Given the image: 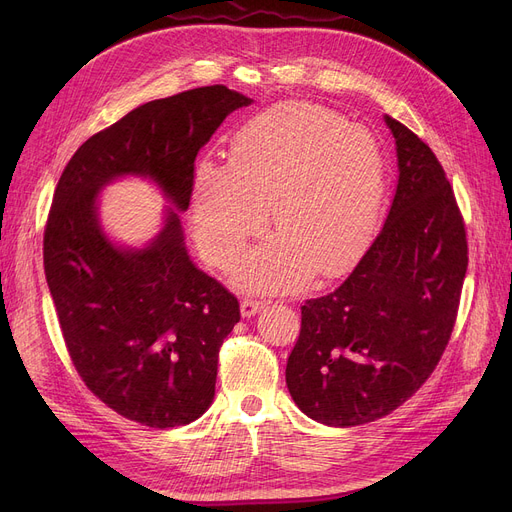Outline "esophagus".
Here are the masks:
<instances>
[{"instance_id": "obj_1", "label": "esophagus", "mask_w": 512, "mask_h": 512, "mask_svg": "<svg viewBox=\"0 0 512 512\" xmlns=\"http://www.w3.org/2000/svg\"><path fill=\"white\" fill-rule=\"evenodd\" d=\"M265 307V301H257V299H242L240 303V311H242V317H251L255 313H259L261 309Z\"/></svg>"}]
</instances>
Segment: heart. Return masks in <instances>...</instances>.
Wrapping results in <instances>:
<instances>
[{
  "mask_svg": "<svg viewBox=\"0 0 512 512\" xmlns=\"http://www.w3.org/2000/svg\"><path fill=\"white\" fill-rule=\"evenodd\" d=\"M386 197V155L361 124L315 103H284L242 124L230 164L199 161L193 218L199 245L228 263L261 230L267 205L278 234L232 265V280L257 292L284 290L305 274H344L367 249Z\"/></svg>",
  "mask_w": 512,
  "mask_h": 512,
  "instance_id": "b5f03b06",
  "label": "heart"
}]
</instances>
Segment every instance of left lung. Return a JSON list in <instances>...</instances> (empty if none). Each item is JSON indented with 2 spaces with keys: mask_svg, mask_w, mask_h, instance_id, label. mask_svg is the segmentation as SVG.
<instances>
[{
  "mask_svg": "<svg viewBox=\"0 0 512 512\" xmlns=\"http://www.w3.org/2000/svg\"><path fill=\"white\" fill-rule=\"evenodd\" d=\"M398 184L380 234L348 278L301 307L286 384L311 419L353 427L407 402L440 363L469 265L465 222L434 151L386 116Z\"/></svg>",
  "mask_w": 512,
  "mask_h": 512,
  "instance_id": "obj_1",
  "label": "left lung"
}]
</instances>
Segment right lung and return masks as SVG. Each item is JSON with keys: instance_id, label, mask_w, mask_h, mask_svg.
Here are the masks:
<instances>
[{"instance_id": "1", "label": "right lung", "mask_w": 512, "mask_h": 512, "mask_svg": "<svg viewBox=\"0 0 512 512\" xmlns=\"http://www.w3.org/2000/svg\"><path fill=\"white\" fill-rule=\"evenodd\" d=\"M249 103L224 85L149 101L80 145L53 193L43 265L68 355L101 402L147 427L186 425L209 409L240 307L188 259L176 211L132 251L103 234L95 199L110 180L139 174L184 211L199 149Z\"/></svg>"}]
</instances>
